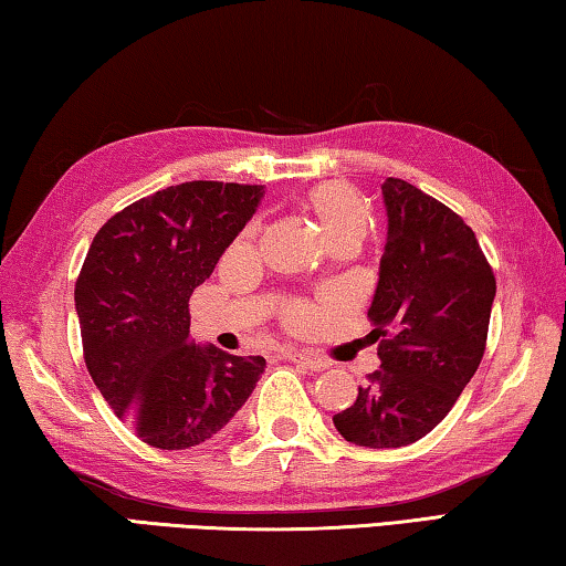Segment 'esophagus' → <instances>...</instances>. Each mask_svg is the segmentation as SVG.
Returning <instances> with one entry per match:
<instances>
[{
  "label": "esophagus",
  "instance_id": "1",
  "mask_svg": "<svg viewBox=\"0 0 566 566\" xmlns=\"http://www.w3.org/2000/svg\"><path fill=\"white\" fill-rule=\"evenodd\" d=\"M286 359L294 361V364H300V367L310 369V371H324V369L329 367L327 359H322V357H317V354H312V352H290V354H286Z\"/></svg>",
  "mask_w": 566,
  "mask_h": 566
}]
</instances>
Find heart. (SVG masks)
Returning a JSON list of instances; mask_svg holds the SVG:
<instances>
[{
	"label": "heart",
	"instance_id": "1",
	"mask_svg": "<svg viewBox=\"0 0 566 566\" xmlns=\"http://www.w3.org/2000/svg\"><path fill=\"white\" fill-rule=\"evenodd\" d=\"M302 209L314 219L327 247H359L371 227V207L367 197L347 181H324V185L310 189L302 197ZM254 232L256 227L249 224L239 237L237 249L252 244ZM324 312H327V302L294 300L284 306L282 317L292 332H310L322 322Z\"/></svg>",
	"mask_w": 566,
	"mask_h": 566
}]
</instances>
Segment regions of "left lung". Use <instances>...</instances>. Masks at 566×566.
Masks as SVG:
<instances>
[{
    "label": "left lung",
    "instance_id": "1",
    "mask_svg": "<svg viewBox=\"0 0 566 566\" xmlns=\"http://www.w3.org/2000/svg\"><path fill=\"white\" fill-rule=\"evenodd\" d=\"M379 284L367 317L381 367L334 427L352 444L395 449L442 421L486 349L496 280L472 227L439 199L389 177Z\"/></svg>",
    "mask_w": 566,
    "mask_h": 566
}]
</instances>
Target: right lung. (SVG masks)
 I'll list each match as a JSON object with an SVG mask.
<instances>
[{
    "label": "right lung",
    "instance_id": "add662e5",
    "mask_svg": "<svg viewBox=\"0 0 566 566\" xmlns=\"http://www.w3.org/2000/svg\"><path fill=\"white\" fill-rule=\"evenodd\" d=\"M262 185L185 181L107 219L74 284L84 364L94 385L157 449L212 439L264 371L189 337V296L252 219Z\"/></svg>",
    "mask_w": 566,
    "mask_h": 566
}]
</instances>
